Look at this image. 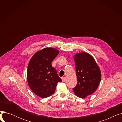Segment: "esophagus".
I'll list each match as a JSON object with an SVG mask.
<instances>
[{
  "label": "esophagus",
  "instance_id": "1",
  "mask_svg": "<svg viewBox=\"0 0 122 122\" xmlns=\"http://www.w3.org/2000/svg\"><path fill=\"white\" fill-rule=\"evenodd\" d=\"M62 81L63 82H65V81L66 80V79L65 76H63V77L62 78Z\"/></svg>",
  "mask_w": 122,
  "mask_h": 122
}]
</instances>
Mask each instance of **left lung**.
Instances as JSON below:
<instances>
[{"instance_id":"obj_1","label":"left lung","mask_w":122,"mask_h":122,"mask_svg":"<svg viewBox=\"0 0 122 122\" xmlns=\"http://www.w3.org/2000/svg\"><path fill=\"white\" fill-rule=\"evenodd\" d=\"M74 59L78 82L73 90L77 97L84 98L97 90L101 79V71L93 57L86 52L76 53Z\"/></svg>"}]
</instances>
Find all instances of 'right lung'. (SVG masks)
Returning a JSON list of instances; mask_svg holds the SVG:
<instances>
[{
    "instance_id": "1",
    "label": "right lung",
    "mask_w": 122,
    "mask_h": 122,
    "mask_svg": "<svg viewBox=\"0 0 122 122\" xmlns=\"http://www.w3.org/2000/svg\"><path fill=\"white\" fill-rule=\"evenodd\" d=\"M59 51L53 48H44L36 52L30 59L27 70L29 87L36 95L46 98L53 94L57 83L62 80L51 65Z\"/></svg>"
}]
</instances>
